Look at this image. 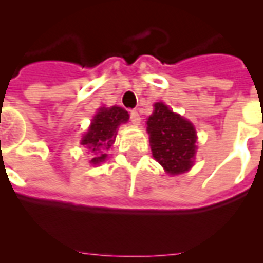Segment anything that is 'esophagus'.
<instances>
[{
    "label": "esophagus",
    "mask_w": 263,
    "mask_h": 263,
    "mask_svg": "<svg viewBox=\"0 0 263 263\" xmlns=\"http://www.w3.org/2000/svg\"><path fill=\"white\" fill-rule=\"evenodd\" d=\"M129 119H131V123L135 124V125H139V124H140V115L136 110L131 111V115H129Z\"/></svg>",
    "instance_id": "obj_1"
}]
</instances>
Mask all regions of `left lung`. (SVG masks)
Returning a JSON list of instances; mask_svg holds the SVG:
<instances>
[{"mask_svg": "<svg viewBox=\"0 0 263 263\" xmlns=\"http://www.w3.org/2000/svg\"><path fill=\"white\" fill-rule=\"evenodd\" d=\"M153 157L169 175H179L192 166L196 134L188 120L176 115L162 102L154 105L147 120Z\"/></svg>", "mask_w": 263, "mask_h": 263, "instance_id": "obj_1", "label": "left lung"}]
</instances>
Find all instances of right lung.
I'll use <instances>...</instances> for the list:
<instances>
[{
  "label": "right lung",
  "instance_id": "add662e5",
  "mask_svg": "<svg viewBox=\"0 0 263 263\" xmlns=\"http://www.w3.org/2000/svg\"><path fill=\"white\" fill-rule=\"evenodd\" d=\"M128 119V111L119 106L103 107L94 116L88 132L82 139V144L87 146L92 152L99 153L91 160L92 164H99L105 161L106 154L101 150H107L110 147L117 135V127L121 123H125Z\"/></svg>",
  "mask_w": 263,
  "mask_h": 263
}]
</instances>
